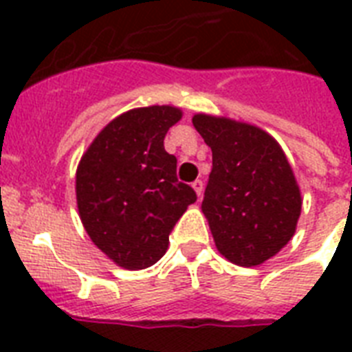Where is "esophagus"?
I'll return each mask as SVG.
<instances>
[{"mask_svg":"<svg viewBox=\"0 0 352 352\" xmlns=\"http://www.w3.org/2000/svg\"><path fill=\"white\" fill-rule=\"evenodd\" d=\"M192 188H193V190H195V193H197L199 199L203 197V192H204V182L203 181H195L192 184Z\"/></svg>","mask_w":352,"mask_h":352,"instance_id":"1","label":"esophagus"}]
</instances>
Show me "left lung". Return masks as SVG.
Segmentation results:
<instances>
[{
	"label": "left lung",
	"mask_w": 352,
	"mask_h": 352,
	"mask_svg": "<svg viewBox=\"0 0 352 352\" xmlns=\"http://www.w3.org/2000/svg\"><path fill=\"white\" fill-rule=\"evenodd\" d=\"M212 149L203 214L215 246L239 267L261 265L296 232L301 193L283 149L267 131L199 113L192 118Z\"/></svg>",
	"instance_id": "1"
}]
</instances>
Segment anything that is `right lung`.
<instances>
[{"label":"right lung","instance_id":"obj_1","mask_svg":"<svg viewBox=\"0 0 352 352\" xmlns=\"http://www.w3.org/2000/svg\"><path fill=\"white\" fill-rule=\"evenodd\" d=\"M182 111L137 107L113 118L76 170V204L91 241L118 267L148 268L168 250L170 234L190 204L192 186L177 179L164 137Z\"/></svg>","mask_w":352,"mask_h":352}]
</instances>
